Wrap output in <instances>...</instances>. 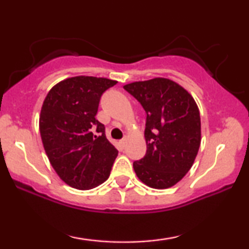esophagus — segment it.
<instances>
[{"label":"esophagus","instance_id":"34e87169","mask_svg":"<svg viewBox=\"0 0 249 249\" xmlns=\"http://www.w3.org/2000/svg\"><path fill=\"white\" fill-rule=\"evenodd\" d=\"M120 144H121V146H122V147H124V146H125V144H127V139H125V138H124V139H121V141H120Z\"/></svg>","mask_w":249,"mask_h":249}]
</instances>
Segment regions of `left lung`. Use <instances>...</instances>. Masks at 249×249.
I'll return each instance as SVG.
<instances>
[{
	"instance_id": "left-lung-1",
	"label": "left lung",
	"mask_w": 249,
	"mask_h": 249,
	"mask_svg": "<svg viewBox=\"0 0 249 249\" xmlns=\"http://www.w3.org/2000/svg\"><path fill=\"white\" fill-rule=\"evenodd\" d=\"M147 114V151L134 162L141 181L151 188L165 189L189 171L200 146V115L195 100L185 88L166 78L124 85Z\"/></svg>"
}]
</instances>
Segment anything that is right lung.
<instances>
[{
  "mask_svg": "<svg viewBox=\"0 0 249 249\" xmlns=\"http://www.w3.org/2000/svg\"><path fill=\"white\" fill-rule=\"evenodd\" d=\"M117 83L89 76L67 78L44 100L39 115L44 149L57 176L72 188H95L110 176L118 151L95 117L102 94Z\"/></svg>",
  "mask_w": 249,
  "mask_h": 249,
  "instance_id": "add662e5",
  "label": "right lung"
}]
</instances>
